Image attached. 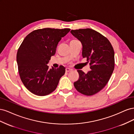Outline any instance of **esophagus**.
<instances>
[{"label": "esophagus", "instance_id": "esophagus-1", "mask_svg": "<svg viewBox=\"0 0 134 134\" xmlns=\"http://www.w3.org/2000/svg\"><path fill=\"white\" fill-rule=\"evenodd\" d=\"M72 70L71 69H70V68H66L65 69V71L66 72H69V71H71Z\"/></svg>", "mask_w": 134, "mask_h": 134}]
</instances>
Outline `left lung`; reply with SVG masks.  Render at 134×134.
Here are the masks:
<instances>
[{"label": "left lung", "instance_id": "1", "mask_svg": "<svg viewBox=\"0 0 134 134\" xmlns=\"http://www.w3.org/2000/svg\"><path fill=\"white\" fill-rule=\"evenodd\" d=\"M71 34L83 45L82 56L90 63L91 70L85 74L78 70V80L74 83L77 91L92 96L106 86L115 68V52L109 40L91 28L71 30Z\"/></svg>", "mask_w": 134, "mask_h": 134}]
</instances>
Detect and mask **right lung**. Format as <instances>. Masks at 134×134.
Instances as JSON below:
<instances>
[{"instance_id":"obj_1","label":"right lung","mask_w":134,"mask_h":134,"mask_svg":"<svg viewBox=\"0 0 134 134\" xmlns=\"http://www.w3.org/2000/svg\"><path fill=\"white\" fill-rule=\"evenodd\" d=\"M70 30L51 28L36 30L28 34L20 45L17 54L20 78L33 94L44 96L56 90L65 68L60 65L49 69L47 64L55 54L59 42Z\"/></svg>"}]
</instances>
